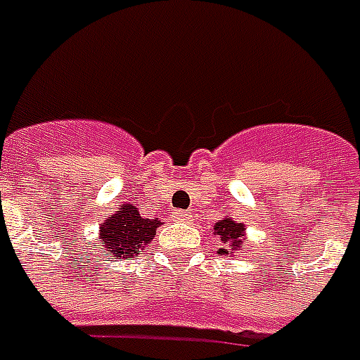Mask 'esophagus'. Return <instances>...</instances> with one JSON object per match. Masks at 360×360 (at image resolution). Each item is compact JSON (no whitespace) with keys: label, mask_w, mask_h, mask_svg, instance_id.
I'll use <instances>...</instances> for the list:
<instances>
[{"label":"esophagus","mask_w":360,"mask_h":360,"mask_svg":"<svg viewBox=\"0 0 360 360\" xmlns=\"http://www.w3.org/2000/svg\"><path fill=\"white\" fill-rule=\"evenodd\" d=\"M172 219H174L176 223H186L190 219V213L184 211V209H176V211H172Z\"/></svg>","instance_id":"1"}]
</instances>
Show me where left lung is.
I'll use <instances>...</instances> for the list:
<instances>
[{"instance_id":"1","label":"left lung","mask_w":360,"mask_h":360,"mask_svg":"<svg viewBox=\"0 0 360 360\" xmlns=\"http://www.w3.org/2000/svg\"><path fill=\"white\" fill-rule=\"evenodd\" d=\"M244 225L242 223H234L233 219H223L215 225V234H219L221 242L225 244H233V248H240L242 236H244ZM219 254H229V250L219 248ZM233 254V252H231Z\"/></svg>"}]
</instances>
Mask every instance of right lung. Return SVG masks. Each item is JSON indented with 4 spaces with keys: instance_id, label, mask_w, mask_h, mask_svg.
Segmentation results:
<instances>
[{
    "instance_id": "1",
    "label": "right lung",
    "mask_w": 360,
    "mask_h": 360,
    "mask_svg": "<svg viewBox=\"0 0 360 360\" xmlns=\"http://www.w3.org/2000/svg\"><path fill=\"white\" fill-rule=\"evenodd\" d=\"M159 225L157 219H143L131 203H122L118 213L101 226V244L110 252L104 256L122 262L139 254V250L153 240Z\"/></svg>"
}]
</instances>
